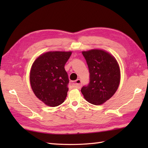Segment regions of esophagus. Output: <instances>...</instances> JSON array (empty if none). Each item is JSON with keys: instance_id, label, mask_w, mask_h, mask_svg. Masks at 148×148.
I'll return each instance as SVG.
<instances>
[{"instance_id": "1", "label": "esophagus", "mask_w": 148, "mask_h": 148, "mask_svg": "<svg viewBox=\"0 0 148 148\" xmlns=\"http://www.w3.org/2000/svg\"><path fill=\"white\" fill-rule=\"evenodd\" d=\"M81 79H77V80H76V83H75V84L74 85V87L76 88H77V89H80L81 87Z\"/></svg>"}]
</instances>
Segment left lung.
Wrapping results in <instances>:
<instances>
[{"mask_svg": "<svg viewBox=\"0 0 148 148\" xmlns=\"http://www.w3.org/2000/svg\"><path fill=\"white\" fill-rule=\"evenodd\" d=\"M90 72V82L81 92L90 103L100 105L109 100L118 90L120 70L114 56L101 49L83 51Z\"/></svg>", "mask_w": 148, "mask_h": 148, "instance_id": "left-lung-1", "label": "left lung"}]
</instances>
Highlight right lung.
I'll return each instance as SVG.
<instances>
[{"label": "right lung", "instance_id": "right-lung-1", "mask_svg": "<svg viewBox=\"0 0 148 148\" xmlns=\"http://www.w3.org/2000/svg\"><path fill=\"white\" fill-rule=\"evenodd\" d=\"M71 54V51H49L34 62L30 74L31 87L47 106L60 105L67 97L69 80L64 66Z\"/></svg>", "mask_w": 148, "mask_h": 148}]
</instances>
